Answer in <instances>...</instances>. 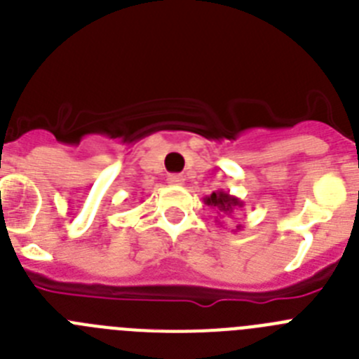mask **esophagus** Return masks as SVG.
Masks as SVG:
<instances>
[{"label":"esophagus","mask_w":359,"mask_h":359,"mask_svg":"<svg viewBox=\"0 0 359 359\" xmlns=\"http://www.w3.org/2000/svg\"><path fill=\"white\" fill-rule=\"evenodd\" d=\"M167 182H169L170 185H183V183H185V177H183L182 174H169Z\"/></svg>","instance_id":"obj_1"}]
</instances>
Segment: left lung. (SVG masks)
I'll use <instances>...</instances> for the list:
<instances>
[{
    "label": "left lung",
    "instance_id": "8db88e82",
    "mask_svg": "<svg viewBox=\"0 0 359 359\" xmlns=\"http://www.w3.org/2000/svg\"><path fill=\"white\" fill-rule=\"evenodd\" d=\"M203 201L208 207L215 208L219 215H228V217H231L233 212L244 207V201H241L236 196H231L230 192H224V190H215L210 196L203 198ZM241 228H243V224H237L236 230H241Z\"/></svg>",
    "mask_w": 359,
    "mask_h": 359
}]
</instances>
